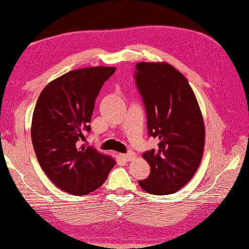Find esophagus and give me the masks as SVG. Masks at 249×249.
Returning a JSON list of instances; mask_svg holds the SVG:
<instances>
[{
	"label": "esophagus",
	"instance_id": "obj_1",
	"mask_svg": "<svg viewBox=\"0 0 249 249\" xmlns=\"http://www.w3.org/2000/svg\"><path fill=\"white\" fill-rule=\"evenodd\" d=\"M121 157H123L124 160H126V161H131L133 158H135V154L133 152H129L126 154H124Z\"/></svg>",
	"mask_w": 249,
	"mask_h": 249
}]
</instances>
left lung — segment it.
Returning <instances> with one entry per match:
<instances>
[{
  "label": "left lung",
  "mask_w": 249,
  "mask_h": 249,
  "mask_svg": "<svg viewBox=\"0 0 249 249\" xmlns=\"http://www.w3.org/2000/svg\"><path fill=\"white\" fill-rule=\"evenodd\" d=\"M135 84L146 110L149 137L156 148L143 153L151 173L139 184L154 195L176 193L200 163L205 125L198 103L186 78L167 63H138Z\"/></svg>",
  "instance_id": "1"
}]
</instances>
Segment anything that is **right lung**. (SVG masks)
Returning <instances> with one entry per match:
<instances>
[{
  "label": "right lung",
  "instance_id": "right-lung-1",
  "mask_svg": "<svg viewBox=\"0 0 249 249\" xmlns=\"http://www.w3.org/2000/svg\"><path fill=\"white\" fill-rule=\"evenodd\" d=\"M115 67L76 69L55 79L37 98L31 140L42 170L66 193L87 195L108 177L115 160L82 141L91 131L95 100Z\"/></svg>",
  "mask_w": 249,
  "mask_h": 249
}]
</instances>
